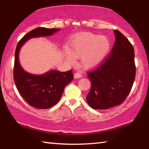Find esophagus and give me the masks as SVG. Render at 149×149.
<instances>
[{"label":"esophagus","mask_w":149,"mask_h":149,"mask_svg":"<svg viewBox=\"0 0 149 149\" xmlns=\"http://www.w3.org/2000/svg\"><path fill=\"white\" fill-rule=\"evenodd\" d=\"M74 78L75 79H76V78H79V77H82V75L80 74L79 72H75L74 74Z\"/></svg>","instance_id":"obj_1"}]
</instances>
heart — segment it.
Returning <instances> with one entry per match:
<instances>
[{
  "label": "heart",
  "mask_w": 149,
  "mask_h": 149,
  "mask_svg": "<svg viewBox=\"0 0 149 149\" xmlns=\"http://www.w3.org/2000/svg\"><path fill=\"white\" fill-rule=\"evenodd\" d=\"M109 41L107 37L91 32L80 33L70 42V52L66 53V59L73 63L75 58L81 57V64L84 67L91 68L98 65L104 60L109 49Z\"/></svg>",
  "instance_id": "heart-1"
}]
</instances>
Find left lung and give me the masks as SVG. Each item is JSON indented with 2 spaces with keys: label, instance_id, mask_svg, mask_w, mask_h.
<instances>
[{
  "label": "left lung",
  "instance_id": "left-lung-1",
  "mask_svg": "<svg viewBox=\"0 0 149 149\" xmlns=\"http://www.w3.org/2000/svg\"><path fill=\"white\" fill-rule=\"evenodd\" d=\"M116 41L109 55L100 66L87 72L91 88L86 102L94 109H107L125 100L136 77L134 49L118 30L114 31Z\"/></svg>",
  "mask_w": 149,
  "mask_h": 149
}]
</instances>
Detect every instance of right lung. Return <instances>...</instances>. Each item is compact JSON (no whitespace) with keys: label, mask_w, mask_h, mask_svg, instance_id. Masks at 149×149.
<instances>
[{"label":"right lung","mask_w":149,"mask_h":149,"mask_svg":"<svg viewBox=\"0 0 149 149\" xmlns=\"http://www.w3.org/2000/svg\"><path fill=\"white\" fill-rule=\"evenodd\" d=\"M59 29L38 27L26 34L18 42L15 51L13 79L19 93L28 104L37 109H48L57 103L65 86L74 79L72 70L62 72L51 70L43 75H32L25 71L19 62L20 48L34 37L52 35Z\"/></svg>","instance_id":"add662e5"}]
</instances>
